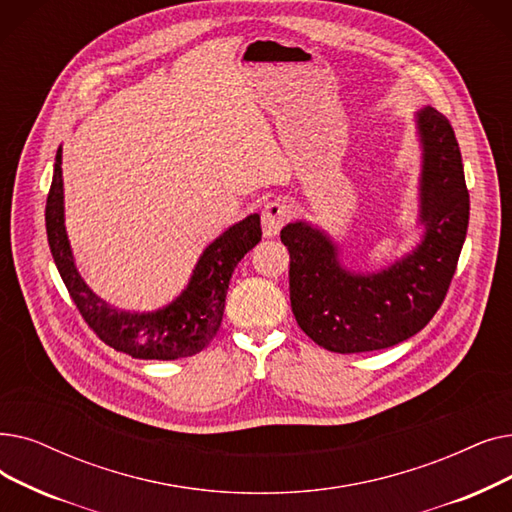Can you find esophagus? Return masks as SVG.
I'll return each instance as SVG.
<instances>
[{"instance_id": "esophagus-1", "label": "esophagus", "mask_w": 512, "mask_h": 512, "mask_svg": "<svg viewBox=\"0 0 512 512\" xmlns=\"http://www.w3.org/2000/svg\"><path fill=\"white\" fill-rule=\"evenodd\" d=\"M291 219V207H288L284 201H272L263 207L261 211V228H263V234L272 238L276 236L286 221Z\"/></svg>"}]
</instances>
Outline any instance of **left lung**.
<instances>
[{"label":"left lung","mask_w":512,"mask_h":512,"mask_svg":"<svg viewBox=\"0 0 512 512\" xmlns=\"http://www.w3.org/2000/svg\"><path fill=\"white\" fill-rule=\"evenodd\" d=\"M418 133L425 238L412 255L379 274H351L320 230L297 221L280 232L291 253L295 320L328 351L362 353L402 343L431 322L448 295L469 228V190L450 121L427 106L418 113Z\"/></svg>","instance_id":"obj_1"}]
</instances>
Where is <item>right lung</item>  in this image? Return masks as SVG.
<instances>
[{
	"instance_id": "obj_1",
	"label": "right lung",
	"mask_w": 512,
	"mask_h": 512,
	"mask_svg": "<svg viewBox=\"0 0 512 512\" xmlns=\"http://www.w3.org/2000/svg\"><path fill=\"white\" fill-rule=\"evenodd\" d=\"M62 150L56 152L54 180L46 203L50 251L62 282L81 318L108 347L138 360H177L203 351L221 326L226 293L238 261L261 240L259 215L253 213L215 238L198 259L186 291L157 311H119L98 299L87 286L71 255L64 230Z\"/></svg>"
}]
</instances>
